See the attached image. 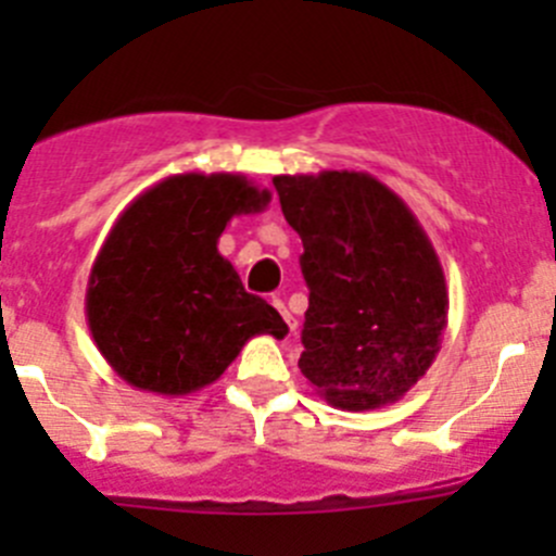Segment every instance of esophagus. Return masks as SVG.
Returning <instances> with one entry per match:
<instances>
[{
	"mask_svg": "<svg viewBox=\"0 0 556 556\" xmlns=\"http://www.w3.org/2000/svg\"><path fill=\"white\" fill-rule=\"evenodd\" d=\"M271 304L277 306V312H279V314H282V319H285V323H288V328H290V330H295V328H299V319H295L293 314L288 312V306H285V301L279 299V295H274V299H271Z\"/></svg>",
	"mask_w": 556,
	"mask_h": 556,
	"instance_id": "obj_1",
	"label": "esophagus"
}]
</instances>
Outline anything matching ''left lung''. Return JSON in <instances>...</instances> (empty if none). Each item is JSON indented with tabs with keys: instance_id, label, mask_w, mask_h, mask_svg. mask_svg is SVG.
<instances>
[{
	"instance_id": "obj_1",
	"label": "left lung",
	"mask_w": 556,
	"mask_h": 556,
	"mask_svg": "<svg viewBox=\"0 0 556 556\" xmlns=\"http://www.w3.org/2000/svg\"><path fill=\"white\" fill-rule=\"evenodd\" d=\"M274 188L304 242L301 374L336 408L395 403L433 366L450 312L428 233L368 172L277 174Z\"/></svg>"
}]
</instances>
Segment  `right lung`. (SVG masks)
<instances>
[{"instance_id":"right-lung-1","label":"right lung","mask_w":556,"mask_h":556,"mask_svg":"<svg viewBox=\"0 0 556 556\" xmlns=\"http://www.w3.org/2000/svg\"><path fill=\"white\" fill-rule=\"evenodd\" d=\"M271 201L242 174L185 172L139 193L91 266L86 317L112 371L137 390L188 395L217 382L252 336H288L250 295L217 239Z\"/></svg>"}]
</instances>
